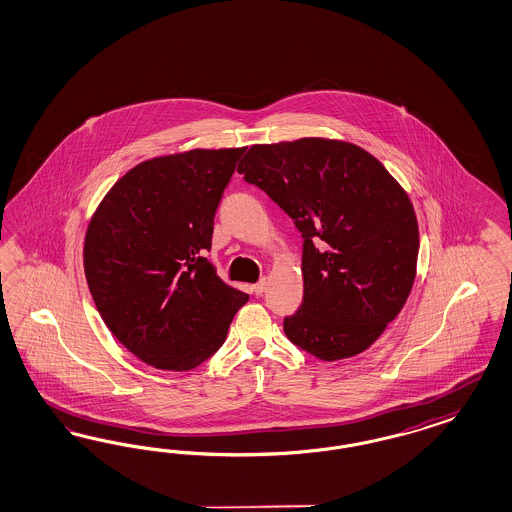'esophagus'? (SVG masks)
Segmentation results:
<instances>
[{
  "mask_svg": "<svg viewBox=\"0 0 512 512\" xmlns=\"http://www.w3.org/2000/svg\"><path fill=\"white\" fill-rule=\"evenodd\" d=\"M266 289V278H263L261 282L255 283V285H251V291L257 295V297H261L263 293H265Z\"/></svg>",
  "mask_w": 512,
  "mask_h": 512,
  "instance_id": "obj_1",
  "label": "esophagus"
}]
</instances>
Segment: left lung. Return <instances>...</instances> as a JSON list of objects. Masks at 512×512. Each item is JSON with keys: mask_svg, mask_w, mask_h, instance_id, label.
<instances>
[{"mask_svg": "<svg viewBox=\"0 0 512 512\" xmlns=\"http://www.w3.org/2000/svg\"><path fill=\"white\" fill-rule=\"evenodd\" d=\"M238 172L304 238V297L283 319L287 338L323 361L365 352L403 310L416 278L420 236L408 194L348 141L251 145Z\"/></svg>", "mask_w": 512, "mask_h": 512, "instance_id": "left-lung-1", "label": "left lung"}]
</instances>
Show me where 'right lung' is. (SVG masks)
<instances>
[{
	"instance_id": "add662e5",
	"label": "right lung",
	"mask_w": 512,
	"mask_h": 512,
	"mask_svg": "<svg viewBox=\"0 0 512 512\" xmlns=\"http://www.w3.org/2000/svg\"><path fill=\"white\" fill-rule=\"evenodd\" d=\"M246 147L193 149L124 174L90 219L85 276L107 329L162 371H191L217 352L249 295L204 257L213 217Z\"/></svg>"
}]
</instances>
